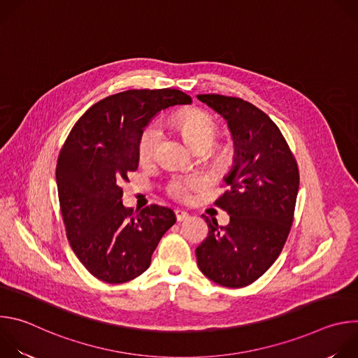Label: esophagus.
Returning <instances> with one entry per match:
<instances>
[{"instance_id":"34e87169","label":"esophagus","mask_w":358,"mask_h":358,"mask_svg":"<svg viewBox=\"0 0 358 358\" xmlns=\"http://www.w3.org/2000/svg\"><path fill=\"white\" fill-rule=\"evenodd\" d=\"M176 218H177L178 222H182V221H185V220L189 218V214L185 213V211H182V210H176Z\"/></svg>"}]
</instances>
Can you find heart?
<instances>
[{
	"label": "heart",
	"mask_w": 358,
	"mask_h": 358,
	"mask_svg": "<svg viewBox=\"0 0 358 358\" xmlns=\"http://www.w3.org/2000/svg\"><path fill=\"white\" fill-rule=\"evenodd\" d=\"M174 127L178 130L184 141L194 150L210 148L220 134V124L214 116L208 112L199 109H188L173 119ZM159 133L157 130L148 126L143 130L138 144H137V156L141 163L148 162L156 151ZM222 152H220V156ZM196 178H176L170 182L167 191L177 201H187L189 198V192L194 187H196Z\"/></svg>",
	"instance_id": "b5f03b06"
}]
</instances>
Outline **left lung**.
Masks as SVG:
<instances>
[{
    "label": "left lung",
    "instance_id": "obj_1",
    "mask_svg": "<svg viewBox=\"0 0 358 358\" xmlns=\"http://www.w3.org/2000/svg\"><path fill=\"white\" fill-rule=\"evenodd\" d=\"M228 122L235 145L228 189L214 206L229 224L203 215L208 235L195 249L199 271L227 287L259 279L278 259L289 236L299 189L293 152L273 120L241 97L198 94Z\"/></svg>",
    "mask_w": 358,
    "mask_h": 358
}]
</instances>
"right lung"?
Wrapping results in <instances>:
<instances>
[{
	"label": "right lung",
	"instance_id": "right-lung-1",
	"mask_svg": "<svg viewBox=\"0 0 358 358\" xmlns=\"http://www.w3.org/2000/svg\"><path fill=\"white\" fill-rule=\"evenodd\" d=\"M191 97L177 89H131L101 99L72 127L57 163L61 214L72 250L99 280L124 283L151 262L176 214L152 203L123 207V181L138 167L137 144L150 119Z\"/></svg>",
	"mask_w": 358,
	"mask_h": 358
}]
</instances>
